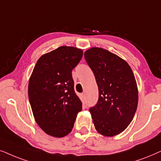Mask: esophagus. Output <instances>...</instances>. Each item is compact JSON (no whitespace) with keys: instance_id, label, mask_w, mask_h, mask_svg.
I'll use <instances>...</instances> for the list:
<instances>
[{"instance_id":"obj_1","label":"esophagus","mask_w":161,"mask_h":161,"mask_svg":"<svg viewBox=\"0 0 161 161\" xmlns=\"http://www.w3.org/2000/svg\"><path fill=\"white\" fill-rule=\"evenodd\" d=\"M81 98H82V101H85V93L81 94Z\"/></svg>"}]
</instances>
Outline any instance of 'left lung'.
<instances>
[{
  "label": "left lung",
  "instance_id": "obj_1",
  "mask_svg": "<svg viewBox=\"0 0 161 161\" xmlns=\"http://www.w3.org/2000/svg\"><path fill=\"white\" fill-rule=\"evenodd\" d=\"M85 58L93 70L98 87L97 104L90 108L98 133L112 137L131 123L137 110L138 92L128 63L106 49L91 48Z\"/></svg>",
  "mask_w": 161,
  "mask_h": 161
}]
</instances>
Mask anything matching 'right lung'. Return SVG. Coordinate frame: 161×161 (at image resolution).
Segmentation results:
<instances>
[{
	"label": "right lung",
	"mask_w": 161,
	"mask_h": 161,
	"mask_svg": "<svg viewBox=\"0 0 161 161\" xmlns=\"http://www.w3.org/2000/svg\"><path fill=\"white\" fill-rule=\"evenodd\" d=\"M82 55V49L61 46L41 56L34 66L28 88L29 102L36 122L49 136L69 134L82 110L72 70Z\"/></svg>",
	"instance_id": "1"
}]
</instances>
